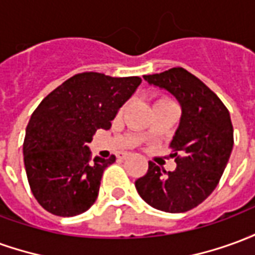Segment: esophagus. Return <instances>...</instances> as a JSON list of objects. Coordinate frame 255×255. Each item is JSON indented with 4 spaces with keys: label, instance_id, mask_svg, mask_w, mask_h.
Here are the masks:
<instances>
[{
    "label": "esophagus",
    "instance_id": "obj_1",
    "mask_svg": "<svg viewBox=\"0 0 255 255\" xmlns=\"http://www.w3.org/2000/svg\"><path fill=\"white\" fill-rule=\"evenodd\" d=\"M128 155H129V153H120V154H117V158L119 160H126Z\"/></svg>",
    "mask_w": 255,
    "mask_h": 255
}]
</instances>
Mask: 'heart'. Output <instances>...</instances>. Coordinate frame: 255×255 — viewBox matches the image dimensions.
<instances>
[{"label":"heart","mask_w":255,"mask_h":255,"mask_svg":"<svg viewBox=\"0 0 255 255\" xmlns=\"http://www.w3.org/2000/svg\"><path fill=\"white\" fill-rule=\"evenodd\" d=\"M160 101H169V100H166V98H162V100H160Z\"/></svg>","instance_id":"obj_1"}]
</instances>
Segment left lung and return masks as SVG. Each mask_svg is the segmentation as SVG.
<instances>
[{
  "mask_svg": "<svg viewBox=\"0 0 255 255\" xmlns=\"http://www.w3.org/2000/svg\"><path fill=\"white\" fill-rule=\"evenodd\" d=\"M143 79L171 93L182 106V117L171 142L176 169L166 172L149 161L147 173L139 177L135 187L154 209L183 213L203 202L219 184L234 147L230 112L184 68L144 75Z\"/></svg>",
  "mask_w": 255,
  "mask_h": 255,
  "instance_id": "obj_1",
  "label": "left lung"
}]
</instances>
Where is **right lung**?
I'll return each instance as SVG.
<instances>
[{
  "instance_id": "add662e5",
  "label": "right lung",
  "mask_w": 255,
  "mask_h": 255,
  "mask_svg": "<svg viewBox=\"0 0 255 255\" xmlns=\"http://www.w3.org/2000/svg\"><path fill=\"white\" fill-rule=\"evenodd\" d=\"M142 79L78 73L46 95L31 115L23 155L31 191L49 213L72 217L89 210L101 177L116 161L95 157L89 143L135 93Z\"/></svg>"
}]
</instances>
